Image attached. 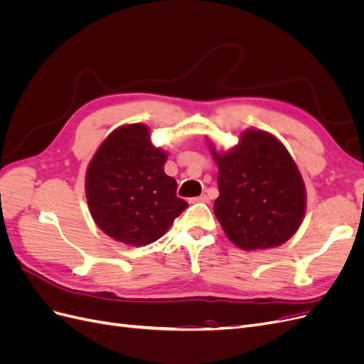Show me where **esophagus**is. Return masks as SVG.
Returning <instances> with one entry per match:
<instances>
[{"instance_id": "obj_1", "label": "esophagus", "mask_w": 364, "mask_h": 364, "mask_svg": "<svg viewBox=\"0 0 364 364\" xmlns=\"http://www.w3.org/2000/svg\"><path fill=\"white\" fill-rule=\"evenodd\" d=\"M193 202H203V203H208L209 202V197L206 194H202L199 197H194Z\"/></svg>"}]
</instances>
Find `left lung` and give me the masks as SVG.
Returning <instances> with one entry per match:
<instances>
[{
    "label": "left lung",
    "mask_w": 364,
    "mask_h": 364,
    "mask_svg": "<svg viewBox=\"0 0 364 364\" xmlns=\"http://www.w3.org/2000/svg\"><path fill=\"white\" fill-rule=\"evenodd\" d=\"M211 153L218 165L214 214L225 234L245 250L272 249L290 240L305 214V185L282 142L246 130L240 144Z\"/></svg>",
    "instance_id": "8db88e82"
}]
</instances>
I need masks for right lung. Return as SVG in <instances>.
Returning <instances> with one entry per match:
<instances>
[{
	"mask_svg": "<svg viewBox=\"0 0 364 364\" xmlns=\"http://www.w3.org/2000/svg\"><path fill=\"white\" fill-rule=\"evenodd\" d=\"M167 153L150 142L144 124L114 130L86 171V199L97 226L130 246H146L167 232L188 203L164 171Z\"/></svg>",
	"mask_w": 364,
	"mask_h": 364,
	"instance_id": "1",
	"label": "right lung"
}]
</instances>
